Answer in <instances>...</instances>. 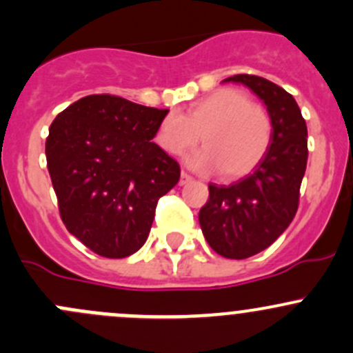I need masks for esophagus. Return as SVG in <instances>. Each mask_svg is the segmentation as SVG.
Returning a JSON list of instances; mask_svg holds the SVG:
<instances>
[{
    "mask_svg": "<svg viewBox=\"0 0 353 353\" xmlns=\"http://www.w3.org/2000/svg\"><path fill=\"white\" fill-rule=\"evenodd\" d=\"M191 181H193V177H191L190 174H186V172H181V179H179V184H181V186H184V184L191 183Z\"/></svg>",
    "mask_w": 353,
    "mask_h": 353,
    "instance_id": "esophagus-1",
    "label": "esophagus"
}]
</instances>
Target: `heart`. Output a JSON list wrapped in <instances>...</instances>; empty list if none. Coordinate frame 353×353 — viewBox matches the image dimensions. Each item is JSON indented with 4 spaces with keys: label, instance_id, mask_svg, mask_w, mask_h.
I'll return each instance as SVG.
<instances>
[{
    "label": "heart",
    "instance_id": "1",
    "mask_svg": "<svg viewBox=\"0 0 353 353\" xmlns=\"http://www.w3.org/2000/svg\"><path fill=\"white\" fill-rule=\"evenodd\" d=\"M272 133V117L265 108L236 88H220L193 102L184 114H165L155 141L167 154L181 155L203 134L205 147L186 157L188 165L201 174L220 170L222 179L234 181L261 162Z\"/></svg>",
    "mask_w": 353,
    "mask_h": 353
}]
</instances>
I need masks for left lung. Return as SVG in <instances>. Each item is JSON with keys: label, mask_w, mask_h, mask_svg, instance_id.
Segmentation results:
<instances>
[{"label": "left lung", "mask_w": 353, "mask_h": 353, "mask_svg": "<svg viewBox=\"0 0 353 353\" xmlns=\"http://www.w3.org/2000/svg\"><path fill=\"white\" fill-rule=\"evenodd\" d=\"M223 81L252 90L273 124L272 143L261 162L229 186L210 184V198L198 215L213 251L244 259L272 245L294 220L307 165V126L295 99L273 81L256 74H234Z\"/></svg>", "instance_id": "obj_1"}]
</instances>
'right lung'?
Returning <instances> with one entry per match:
<instances>
[{
	"mask_svg": "<svg viewBox=\"0 0 353 353\" xmlns=\"http://www.w3.org/2000/svg\"><path fill=\"white\" fill-rule=\"evenodd\" d=\"M167 109L87 95L56 116L46 140L49 176L70 234L104 258H126L150 234L157 201L181 177L154 143Z\"/></svg>",
	"mask_w": 353,
	"mask_h": 353,
	"instance_id": "add662e5",
	"label": "right lung"
}]
</instances>
